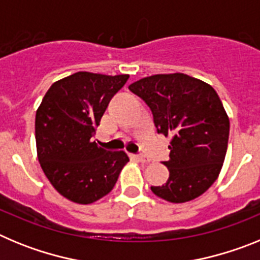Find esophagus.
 <instances>
[{"instance_id":"1","label":"esophagus","mask_w":260,"mask_h":260,"mask_svg":"<svg viewBox=\"0 0 260 260\" xmlns=\"http://www.w3.org/2000/svg\"><path fill=\"white\" fill-rule=\"evenodd\" d=\"M133 157L137 158L138 161H141V162H148L150 160H148V157H146L144 155H133Z\"/></svg>"}]
</instances>
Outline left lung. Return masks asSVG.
Here are the masks:
<instances>
[{"label": "left lung", "instance_id": "left-lung-1", "mask_svg": "<svg viewBox=\"0 0 260 260\" xmlns=\"http://www.w3.org/2000/svg\"><path fill=\"white\" fill-rule=\"evenodd\" d=\"M128 89L143 99L158 134L172 135L167 183L151 186L158 198L185 203L201 197L217 180L229 138V118L215 89L182 73L139 79Z\"/></svg>", "mask_w": 260, "mask_h": 260}]
</instances>
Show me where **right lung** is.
Returning a JSON list of instances; mask_svg holds the SVG:
<instances>
[{
  "label": "right lung",
  "instance_id": "right-lung-1",
  "mask_svg": "<svg viewBox=\"0 0 260 260\" xmlns=\"http://www.w3.org/2000/svg\"><path fill=\"white\" fill-rule=\"evenodd\" d=\"M128 75L78 71L50 86L36 110L35 138L41 169L69 201L91 204L112 191L128 156L107 151L91 138Z\"/></svg>",
  "mask_w": 260,
  "mask_h": 260
}]
</instances>
